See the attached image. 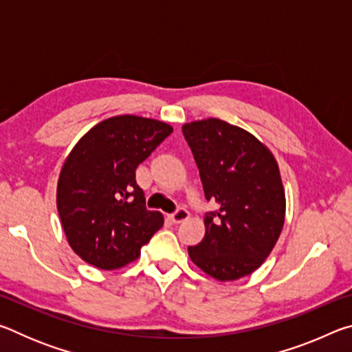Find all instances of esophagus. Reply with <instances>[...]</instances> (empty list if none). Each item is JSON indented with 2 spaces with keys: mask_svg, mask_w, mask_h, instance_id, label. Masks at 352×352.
Listing matches in <instances>:
<instances>
[{
  "mask_svg": "<svg viewBox=\"0 0 352 352\" xmlns=\"http://www.w3.org/2000/svg\"><path fill=\"white\" fill-rule=\"evenodd\" d=\"M188 219H189V211L184 210V208H178V210L170 216V220L174 223H182Z\"/></svg>",
  "mask_w": 352,
  "mask_h": 352,
  "instance_id": "1",
  "label": "esophagus"
}]
</instances>
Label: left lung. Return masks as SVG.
I'll use <instances>...</instances> for the list:
<instances>
[{
  "label": "left lung",
  "mask_w": 352,
  "mask_h": 352,
  "mask_svg": "<svg viewBox=\"0 0 352 352\" xmlns=\"http://www.w3.org/2000/svg\"><path fill=\"white\" fill-rule=\"evenodd\" d=\"M200 172L206 233L188 247L190 261L219 281L259 269L281 234L285 195L275 157L252 133L217 118L182 127Z\"/></svg>",
  "instance_id": "left-lung-1"
}]
</instances>
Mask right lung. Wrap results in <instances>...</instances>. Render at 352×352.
I'll return each mask as SVG.
<instances>
[{"label":"right lung","instance_id":"obj_1","mask_svg":"<svg viewBox=\"0 0 352 352\" xmlns=\"http://www.w3.org/2000/svg\"><path fill=\"white\" fill-rule=\"evenodd\" d=\"M170 133L166 122L122 115L96 124L73 147L58 177L57 211L80 259L121 269L162 228L163 214L146 208L135 170Z\"/></svg>","mask_w":352,"mask_h":352}]
</instances>
